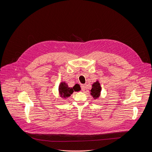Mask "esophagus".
I'll list each match as a JSON object with an SVG mask.
<instances>
[{
  "mask_svg": "<svg viewBox=\"0 0 152 152\" xmlns=\"http://www.w3.org/2000/svg\"><path fill=\"white\" fill-rule=\"evenodd\" d=\"M80 87H81V89L82 90V91H85V88H86V86L85 85H80Z\"/></svg>",
  "mask_w": 152,
  "mask_h": 152,
  "instance_id": "obj_1",
  "label": "esophagus"
}]
</instances>
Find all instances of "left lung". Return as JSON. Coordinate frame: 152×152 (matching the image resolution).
I'll return each instance as SVG.
<instances>
[{
    "mask_svg": "<svg viewBox=\"0 0 152 152\" xmlns=\"http://www.w3.org/2000/svg\"><path fill=\"white\" fill-rule=\"evenodd\" d=\"M101 89H102V88H101L100 84L98 81L92 85V89L91 90V94L94 98V99H96L99 97L100 95Z\"/></svg>",
    "mask_w": 152,
    "mask_h": 152,
    "instance_id": "1",
    "label": "left lung"
}]
</instances>
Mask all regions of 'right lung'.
Instances as JSON below:
<instances>
[{
	"mask_svg": "<svg viewBox=\"0 0 152 152\" xmlns=\"http://www.w3.org/2000/svg\"><path fill=\"white\" fill-rule=\"evenodd\" d=\"M58 90L60 94L62 97L67 98L68 96H70L74 91H79V89L78 88V86L76 85L73 87V88H69L68 85L65 82H62L60 83L59 86Z\"/></svg>",
	"mask_w": 152,
	"mask_h": 152,
	"instance_id": "obj_1",
	"label": "right lung"
}]
</instances>
